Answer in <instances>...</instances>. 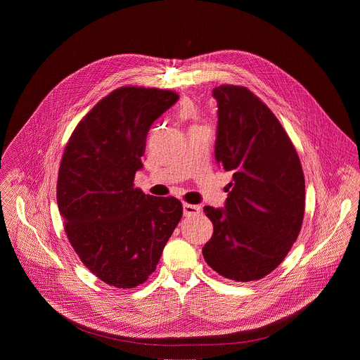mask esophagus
<instances>
[{
  "instance_id": "obj_1",
  "label": "esophagus",
  "mask_w": 360,
  "mask_h": 360,
  "mask_svg": "<svg viewBox=\"0 0 360 360\" xmlns=\"http://www.w3.org/2000/svg\"><path fill=\"white\" fill-rule=\"evenodd\" d=\"M202 208L198 207V205H191V203H184V215L185 217H193L200 214Z\"/></svg>"
}]
</instances>
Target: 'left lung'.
<instances>
[{
	"label": "left lung",
	"mask_w": 360,
	"mask_h": 360,
	"mask_svg": "<svg viewBox=\"0 0 360 360\" xmlns=\"http://www.w3.org/2000/svg\"><path fill=\"white\" fill-rule=\"evenodd\" d=\"M218 104L215 160L231 171L224 208L205 207L214 235L207 264L236 282L258 281L290 250L304 214V178L293 143L278 118L248 88H214Z\"/></svg>",
	"instance_id": "8db88e82"
}]
</instances>
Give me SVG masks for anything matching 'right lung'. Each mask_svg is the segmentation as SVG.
Returning <instances> with one entry per match:
<instances>
[{"instance_id": "add662e5", "label": "right lung", "mask_w": 360, "mask_h": 360, "mask_svg": "<svg viewBox=\"0 0 360 360\" xmlns=\"http://www.w3.org/2000/svg\"><path fill=\"white\" fill-rule=\"evenodd\" d=\"M178 99L158 88H118L84 117L65 146L57 184L65 232L81 262L111 286L143 283L182 218L176 198L134 188L146 134Z\"/></svg>"}]
</instances>
